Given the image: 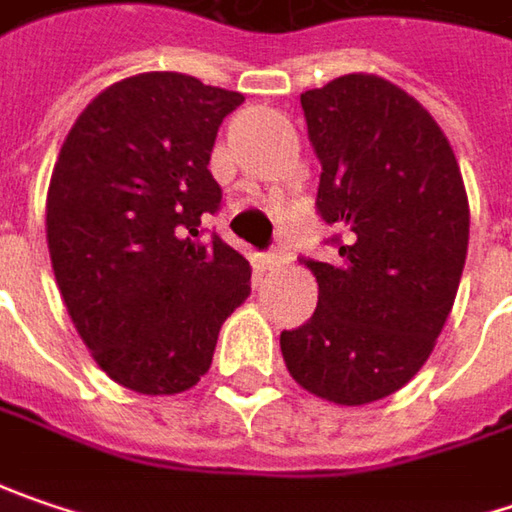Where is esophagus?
<instances>
[{"label":"esophagus","instance_id":"34e87169","mask_svg":"<svg viewBox=\"0 0 512 512\" xmlns=\"http://www.w3.org/2000/svg\"><path fill=\"white\" fill-rule=\"evenodd\" d=\"M285 262V256H282V250H268L265 256H262V268L265 270H276L279 265Z\"/></svg>","mask_w":512,"mask_h":512}]
</instances>
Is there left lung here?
<instances>
[{
  "label": "left lung",
  "instance_id": "left-lung-1",
  "mask_svg": "<svg viewBox=\"0 0 512 512\" xmlns=\"http://www.w3.org/2000/svg\"><path fill=\"white\" fill-rule=\"evenodd\" d=\"M299 103L337 259H302L317 311L279 345L302 389L363 406L406 386L435 348L467 259V192L441 126L389 80L345 74Z\"/></svg>",
  "mask_w": 512,
  "mask_h": 512
}]
</instances>
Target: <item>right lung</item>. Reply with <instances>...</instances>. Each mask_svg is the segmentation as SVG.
<instances>
[{
  "label": "right lung",
  "instance_id": "right-lung-1",
  "mask_svg": "<svg viewBox=\"0 0 512 512\" xmlns=\"http://www.w3.org/2000/svg\"><path fill=\"white\" fill-rule=\"evenodd\" d=\"M244 97L175 71L100 91L54 164L45 230L68 317L97 366L141 395L207 374L218 331L250 294V265L204 218L221 120Z\"/></svg>",
  "mask_w": 512,
  "mask_h": 512
}]
</instances>
